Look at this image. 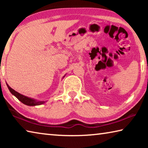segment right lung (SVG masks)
I'll list each match as a JSON object with an SVG mask.
<instances>
[{"label":"right lung","mask_w":148,"mask_h":148,"mask_svg":"<svg viewBox=\"0 0 148 148\" xmlns=\"http://www.w3.org/2000/svg\"><path fill=\"white\" fill-rule=\"evenodd\" d=\"M6 85H7V86H8V88L10 90V91L12 95H14V96L19 100V101H20L22 102V103H23L25 105H27V106H38V105L43 104L44 103H45V102H46V101H36V100L31 99V98H30V97L25 96V95L20 94L18 92H17L15 91V90H14L13 89H12L11 87H10L7 84H6Z\"/></svg>","instance_id":"obj_1"}]
</instances>
